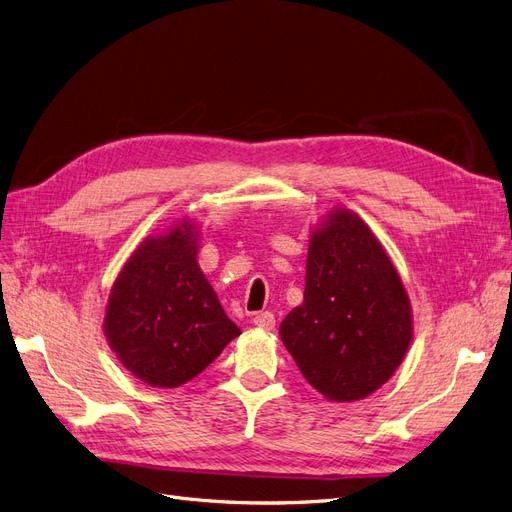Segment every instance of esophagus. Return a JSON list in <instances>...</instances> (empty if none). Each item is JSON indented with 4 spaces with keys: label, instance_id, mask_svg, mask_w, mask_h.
Segmentation results:
<instances>
[{
    "label": "esophagus",
    "instance_id": "esophagus-1",
    "mask_svg": "<svg viewBox=\"0 0 512 512\" xmlns=\"http://www.w3.org/2000/svg\"><path fill=\"white\" fill-rule=\"evenodd\" d=\"M253 324H255L257 328H263V330H274L276 318H274L272 311H261V314H257V316L253 318Z\"/></svg>",
    "mask_w": 512,
    "mask_h": 512
}]
</instances>
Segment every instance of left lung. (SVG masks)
I'll use <instances>...</instances> for the list:
<instances>
[{
    "label": "left lung",
    "mask_w": 512,
    "mask_h": 512,
    "mask_svg": "<svg viewBox=\"0 0 512 512\" xmlns=\"http://www.w3.org/2000/svg\"><path fill=\"white\" fill-rule=\"evenodd\" d=\"M412 305L381 240L349 209L311 232L303 303L280 339L305 381L330 402H358L383 387L412 343Z\"/></svg>",
    "instance_id": "obj_1"
}]
</instances>
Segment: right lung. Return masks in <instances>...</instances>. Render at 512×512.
I'll list each match as a JSON object with an SVG mask.
<instances>
[{
    "label": "right lung",
    "instance_id": "obj_1",
    "mask_svg": "<svg viewBox=\"0 0 512 512\" xmlns=\"http://www.w3.org/2000/svg\"><path fill=\"white\" fill-rule=\"evenodd\" d=\"M198 255V230L182 219L148 236L110 288L104 335L117 360L150 387L173 389L201 374L240 335Z\"/></svg>",
    "mask_w": 512,
    "mask_h": 512
}]
</instances>
